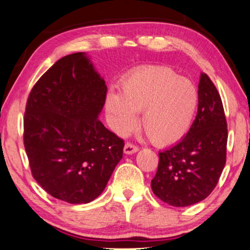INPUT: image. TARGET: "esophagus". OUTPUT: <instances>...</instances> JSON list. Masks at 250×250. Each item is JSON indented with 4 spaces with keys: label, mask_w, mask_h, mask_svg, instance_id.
<instances>
[{
    "label": "esophagus",
    "mask_w": 250,
    "mask_h": 250,
    "mask_svg": "<svg viewBox=\"0 0 250 250\" xmlns=\"http://www.w3.org/2000/svg\"><path fill=\"white\" fill-rule=\"evenodd\" d=\"M138 146L135 145V144L132 143H125V148H124V152L125 154H128V155H130V154H133L136 152H138Z\"/></svg>",
    "instance_id": "esophagus-1"
}]
</instances>
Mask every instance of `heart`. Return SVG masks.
<instances>
[{"label":"heart","mask_w":250,"mask_h":250,"mask_svg":"<svg viewBox=\"0 0 250 250\" xmlns=\"http://www.w3.org/2000/svg\"><path fill=\"white\" fill-rule=\"evenodd\" d=\"M198 91L190 80L167 66L142 69L122 83L120 95L108 94L105 107L111 126L126 133L140 113V126L150 142L159 146L184 138L194 120Z\"/></svg>","instance_id":"b5f03b06"}]
</instances>
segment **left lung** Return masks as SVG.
<instances>
[{
  "label": "left lung",
  "instance_id": "1",
  "mask_svg": "<svg viewBox=\"0 0 250 250\" xmlns=\"http://www.w3.org/2000/svg\"><path fill=\"white\" fill-rule=\"evenodd\" d=\"M222 100L206 73H200L198 110L184 138L159 153L152 190L175 207L202 202L216 187L227 161L228 128Z\"/></svg>",
  "mask_w": 250,
  "mask_h": 250
}]
</instances>
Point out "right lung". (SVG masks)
Returning <instances> with one entry per match:
<instances>
[{
    "label": "right lung",
    "instance_id": "obj_1",
    "mask_svg": "<svg viewBox=\"0 0 250 250\" xmlns=\"http://www.w3.org/2000/svg\"><path fill=\"white\" fill-rule=\"evenodd\" d=\"M107 87L83 52L56 61L27 100L23 144L31 174L70 204L100 196L122 159L125 142L98 120Z\"/></svg>",
    "mask_w": 250,
    "mask_h": 250
}]
</instances>
